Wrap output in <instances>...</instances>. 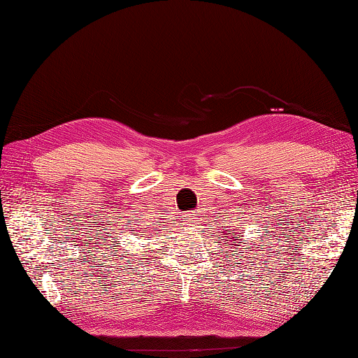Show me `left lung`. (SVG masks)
I'll list each match as a JSON object with an SVG mask.
<instances>
[{
	"label": "left lung",
	"mask_w": 358,
	"mask_h": 358,
	"mask_svg": "<svg viewBox=\"0 0 358 358\" xmlns=\"http://www.w3.org/2000/svg\"><path fill=\"white\" fill-rule=\"evenodd\" d=\"M235 238H238V235H236V234H231V238H229L227 241H238V239H235Z\"/></svg>",
	"instance_id": "left-lung-1"
}]
</instances>
